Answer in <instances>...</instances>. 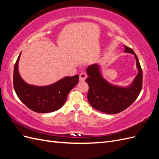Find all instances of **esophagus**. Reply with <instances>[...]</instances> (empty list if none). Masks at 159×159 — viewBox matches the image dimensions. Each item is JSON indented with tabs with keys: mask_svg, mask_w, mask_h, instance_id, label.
<instances>
[{
	"mask_svg": "<svg viewBox=\"0 0 159 159\" xmlns=\"http://www.w3.org/2000/svg\"><path fill=\"white\" fill-rule=\"evenodd\" d=\"M86 78H87V74H86L85 72H81V73L80 74V80L81 81H85Z\"/></svg>",
	"mask_w": 159,
	"mask_h": 159,
	"instance_id": "1",
	"label": "esophagus"
}]
</instances>
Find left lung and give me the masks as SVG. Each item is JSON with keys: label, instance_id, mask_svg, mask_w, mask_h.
Wrapping results in <instances>:
<instances>
[{"label": "left lung", "instance_id": "obj_1", "mask_svg": "<svg viewBox=\"0 0 159 159\" xmlns=\"http://www.w3.org/2000/svg\"><path fill=\"white\" fill-rule=\"evenodd\" d=\"M125 52L134 56L139 70L133 82L127 88L109 84L101 75L98 64H93L87 68L88 78L85 81L89 85L88 99L91 107L99 111L108 114L123 111L135 101L142 89L143 71L138 57L128 46H125Z\"/></svg>", "mask_w": 159, "mask_h": 159}]
</instances>
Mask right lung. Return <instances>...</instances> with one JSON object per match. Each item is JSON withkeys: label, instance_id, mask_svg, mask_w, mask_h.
I'll return each instance as SVG.
<instances>
[{"label": "right lung", "instance_id": "add662e5", "mask_svg": "<svg viewBox=\"0 0 159 159\" xmlns=\"http://www.w3.org/2000/svg\"><path fill=\"white\" fill-rule=\"evenodd\" d=\"M20 54L14 65L13 85L21 102L37 113H50L63 106L70 91L79 81V75L67 76L50 85L39 86L26 84L18 73V64Z\"/></svg>", "mask_w": 159, "mask_h": 159}]
</instances>
